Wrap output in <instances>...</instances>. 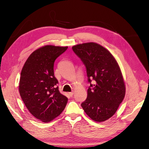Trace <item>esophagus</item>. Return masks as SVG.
I'll list each match as a JSON object with an SVG mask.
<instances>
[{"instance_id":"34e87169","label":"esophagus","mask_w":149,"mask_h":149,"mask_svg":"<svg viewBox=\"0 0 149 149\" xmlns=\"http://www.w3.org/2000/svg\"><path fill=\"white\" fill-rule=\"evenodd\" d=\"M69 95L70 96V97H72L73 95H74V92H69Z\"/></svg>"}]
</instances>
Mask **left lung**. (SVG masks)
<instances>
[{"instance_id": "1", "label": "left lung", "mask_w": 149, "mask_h": 149, "mask_svg": "<svg viewBox=\"0 0 149 149\" xmlns=\"http://www.w3.org/2000/svg\"><path fill=\"white\" fill-rule=\"evenodd\" d=\"M72 49L86 68L88 81H95L81 107L92 120L103 122L115 113L126 94L121 69L110 51L97 43L78 44Z\"/></svg>"}]
</instances>
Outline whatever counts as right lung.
Listing matches in <instances>:
<instances>
[{"instance_id": "right-lung-1", "label": "right lung", "mask_w": 149, "mask_h": 149, "mask_svg": "<svg viewBox=\"0 0 149 149\" xmlns=\"http://www.w3.org/2000/svg\"><path fill=\"white\" fill-rule=\"evenodd\" d=\"M68 46L45 45L35 50L25 61L19 81L20 97L36 118L49 123L64 110L68 98L56 86L54 64Z\"/></svg>"}]
</instances>
